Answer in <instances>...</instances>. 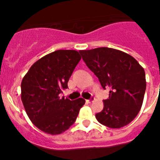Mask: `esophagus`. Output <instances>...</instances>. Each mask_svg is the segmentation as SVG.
Here are the masks:
<instances>
[{
  "label": "esophagus",
  "instance_id": "esophagus-1",
  "mask_svg": "<svg viewBox=\"0 0 160 160\" xmlns=\"http://www.w3.org/2000/svg\"><path fill=\"white\" fill-rule=\"evenodd\" d=\"M93 100H94V98H90V99H89V100H87L86 101H87V102H88V103H91V102H93Z\"/></svg>",
  "mask_w": 160,
  "mask_h": 160
}]
</instances>
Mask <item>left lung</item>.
I'll return each mask as SVG.
<instances>
[{
    "label": "left lung",
    "instance_id": "obj_1",
    "mask_svg": "<svg viewBox=\"0 0 160 160\" xmlns=\"http://www.w3.org/2000/svg\"><path fill=\"white\" fill-rule=\"evenodd\" d=\"M79 52L102 88L111 89L108 99L104 100V108L95 115L97 120L111 128L129 124L142 105L146 88L144 69L132 56L111 48Z\"/></svg>",
    "mask_w": 160,
    "mask_h": 160
}]
</instances>
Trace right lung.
Here are the masks:
<instances>
[{"mask_svg":"<svg viewBox=\"0 0 160 160\" xmlns=\"http://www.w3.org/2000/svg\"><path fill=\"white\" fill-rule=\"evenodd\" d=\"M81 59L76 50H56L31 67L21 84L22 101L32 123L50 135H59L73 125L85 100L59 97Z\"/></svg>","mask_w":160,"mask_h":160,"instance_id":"add662e5","label":"right lung"}]
</instances>
